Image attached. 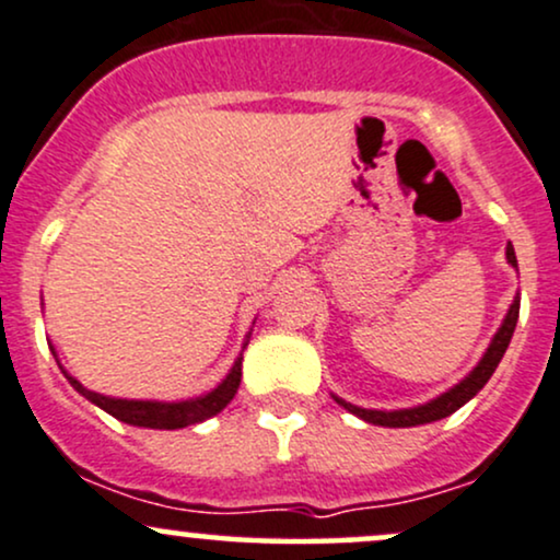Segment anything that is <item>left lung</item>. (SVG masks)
I'll use <instances>...</instances> for the list:
<instances>
[{"instance_id":"left-lung-1","label":"left lung","mask_w":560,"mask_h":560,"mask_svg":"<svg viewBox=\"0 0 560 560\" xmlns=\"http://www.w3.org/2000/svg\"><path fill=\"white\" fill-rule=\"evenodd\" d=\"M505 259H509L511 267H518L516 265V252H514V246H511V243L505 246ZM516 319H518V295L514 299V304H511L509 314H505L501 330L495 332V338H492L488 351H485V357L479 359V364L475 366V370H471L469 377H464L462 383L453 385L448 393H443V396L430 400V404L413 406V409L377 411V409H361V406L348 404V400L338 398V396H332V398L338 400V404L343 406L346 411L357 413V417L364 419V422L380 424V427H417V424H430V422H438V419L451 417L453 411H458L464 404H469V400L475 398L485 385H488L492 372H495L498 364H501L505 348H509V343H511V335H514V330H516Z\"/></svg>"}]
</instances>
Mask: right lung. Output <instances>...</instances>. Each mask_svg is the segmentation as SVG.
I'll return each mask as SVG.
<instances>
[{
    "label": "right lung",
    "instance_id": "add662e5",
    "mask_svg": "<svg viewBox=\"0 0 560 560\" xmlns=\"http://www.w3.org/2000/svg\"><path fill=\"white\" fill-rule=\"evenodd\" d=\"M241 361L243 357L235 359L233 370H230L228 377L222 380L214 390H209L207 396L190 398V400H175V404H167V400H128V398L102 396V393H94L89 390V387H83L75 377H70L62 366H59V370L65 372V377L70 380V385L75 387L81 396H85L91 404H96L98 409L112 413V417L120 419L125 424L149 427V430H180V427L199 424L203 419L214 417V413H220L230 400H233L241 385Z\"/></svg>",
    "mask_w": 560,
    "mask_h": 560
}]
</instances>
